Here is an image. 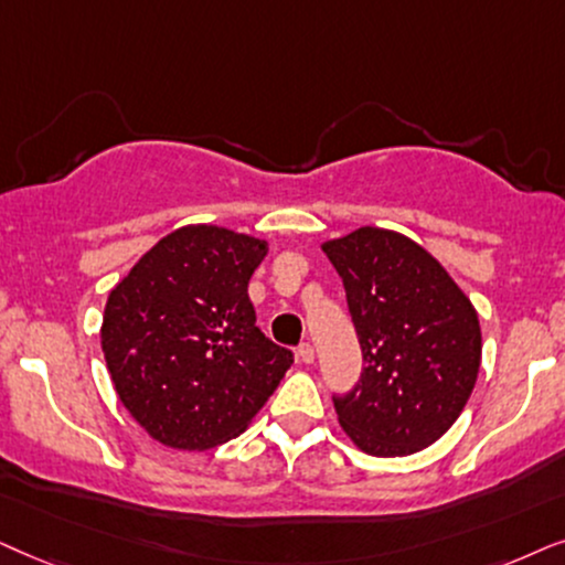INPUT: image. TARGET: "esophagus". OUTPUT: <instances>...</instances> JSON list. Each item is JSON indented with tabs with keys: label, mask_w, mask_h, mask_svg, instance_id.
<instances>
[{
	"label": "esophagus",
	"mask_w": 565,
	"mask_h": 565,
	"mask_svg": "<svg viewBox=\"0 0 565 565\" xmlns=\"http://www.w3.org/2000/svg\"><path fill=\"white\" fill-rule=\"evenodd\" d=\"M299 359H302V364H312V361H315V349H312L310 343L299 345Z\"/></svg>",
	"instance_id": "1"
}]
</instances>
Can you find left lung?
Here are the masks:
<instances>
[{"label":"left lung","instance_id":"obj_1","mask_svg":"<svg viewBox=\"0 0 565 565\" xmlns=\"http://www.w3.org/2000/svg\"><path fill=\"white\" fill-rule=\"evenodd\" d=\"M343 278L364 372L333 397L361 452L405 457L460 418L480 370L478 312L447 268L401 232L359 227L322 243Z\"/></svg>","mask_w":565,"mask_h":565}]
</instances>
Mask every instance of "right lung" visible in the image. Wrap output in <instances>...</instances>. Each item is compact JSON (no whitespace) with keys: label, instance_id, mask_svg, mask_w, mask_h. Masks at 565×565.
I'll return each mask as SVG.
<instances>
[{"label":"right lung","instance_id":"obj_1","mask_svg":"<svg viewBox=\"0 0 565 565\" xmlns=\"http://www.w3.org/2000/svg\"><path fill=\"white\" fill-rule=\"evenodd\" d=\"M268 243L188 224L110 289L100 343L118 401L164 447L204 452L235 439L291 366L255 326L247 297Z\"/></svg>","mask_w":565,"mask_h":565}]
</instances>
